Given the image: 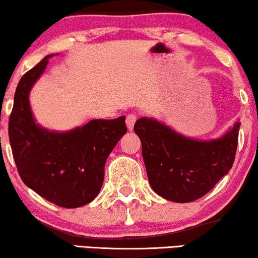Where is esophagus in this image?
<instances>
[{
    "instance_id": "esophagus-1",
    "label": "esophagus",
    "mask_w": 258,
    "mask_h": 258,
    "mask_svg": "<svg viewBox=\"0 0 258 258\" xmlns=\"http://www.w3.org/2000/svg\"><path fill=\"white\" fill-rule=\"evenodd\" d=\"M135 122H136V115L129 114L128 116H126L125 123H126V126H128L129 130H133L134 124H135Z\"/></svg>"
}]
</instances>
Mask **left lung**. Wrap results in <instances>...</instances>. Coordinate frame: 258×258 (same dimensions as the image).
Returning <instances> with one entry per match:
<instances>
[{"instance_id":"1","label":"left lung","mask_w":258,"mask_h":258,"mask_svg":"<svg viewBox=\"0 0 258 258\" xmlns=\"http://www.w3.org/2000/svg\"><path fill=\"white\" fill-rule=\"evenodd\" d=\"M241 122L216 139L182 135L153 117L134 125L142 143V156L150 186L157 195L177 203L206 195L228 174L235 160Z\"/></svg>"}]
</instances>
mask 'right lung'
<instances>
[{"instance_id": "add662e5", "label": "right lung", "mask_w": 258, "mask_h": 258, "mask_svg": "<svg viewBox=\"0 0 258 258\" xmlns=\"http://www.w3.org/2000/svg\"><path fill=\"white\" fill-rule=\"evenodd\" d=\"M52 56H45L17 84L9 141L24 184L49 202L73 209L90 203L100 192L107 158L126 133L125 116L91 119L67 132L38 124L29 94Z\"/></svg>"}]
</instances>
